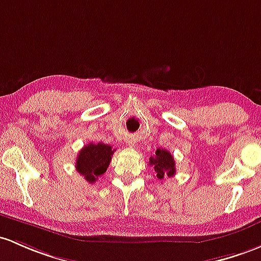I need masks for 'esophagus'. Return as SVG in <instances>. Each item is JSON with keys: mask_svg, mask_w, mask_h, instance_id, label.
<instances>
[{"mask_svg": "<svg viewBox=\"0 0 261 261\" xmlns=\"http://www.w3.org/2000/svg\"><path fill=\"white\" fill-rule=\"evenodd\" d=\"M127 143H128V145H130V147H133V145H134V142L133 141H128Z\"/></svg>", "mask_w": 261, "mask_h": 261, "instance_id": "obj_1", "label": "esophagus"}]
</instances>
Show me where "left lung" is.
Instances as JSON below:
<instances>
[{
  "label": "left lung",
  "mask_w": 261,
  "mask_h": 261,
  "mask_svg": "<svg viewBox=\"0 0 261 261\" xmlns=\"http://www.w3.org/2000/svg\"><path fill=\"white\" fill-rule=\"evenodd\" d=\"M149 165L153 167L156 178L159 180L164 179V176H174L175 174V162L173 155L163 148H158L155 150V155L149 158Z\"/></svg>",
  "instance_id": "obj_1"
}]
</instances>
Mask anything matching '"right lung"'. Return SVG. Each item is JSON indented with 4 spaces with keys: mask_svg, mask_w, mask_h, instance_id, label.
<instances>
[{
    "mask_svg": "<svg viewBox=\"0 0 261 261\" xmlns=\"http://www.w3.org/2000/svg\"><path fill=\"white\" fill-rule=\"evenodd\" d=\"M114 150L116 149H112L111 145L105 143H89L78 153L75 169L85 176L88 183H94L98 176L106 173Z\"/></svg>",
    "mask_w": 261,
    "mask_h": 261,
    "instance_id": "right-lung-1",
    "label": "right lung"
}]
</instances>
